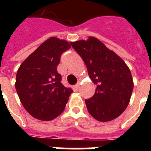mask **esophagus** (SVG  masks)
<instances>
[{"mask_svg":"<svg viewBox=\"0 0 151 151\" xmlns=\"http://www.w3.org/2000/svg\"><path fill=\"white\" fill-rule=\"evenodd\" d=\"M80 83H81V79L78 80V83H77L76 85L74 86L75 91H78V89H79V88H80Z\"/></svg>","mask_w":151,"mask_h":151,"instance_id":"esophagus-1","label":"esophagus"}]
</instances>
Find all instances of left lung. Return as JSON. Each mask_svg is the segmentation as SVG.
<instances>
[{
  "instance_id": "8db88e82",
  "label": "left lung",
  "mask_w": 151,
  "mask_h": 151,
  "mask_svg": "<svg viewBox=\"0 0 151 151\" xmlns=\"http://www.w3.org/2000/svg\"><path fill=\"white\" fill-rule=\"evenodd\" d=\"M70 44L82 57L91 80L97 85L94 96L85 100L88 113L100 122L119 116L129 105L134 87L129 66L94 37Z\"/></svg>"
}]
</instances>
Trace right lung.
I'll list each match as a JSON object with an SVG mask.
<instances>
[{
  "instance_id": "obj_1",
  "label": "right lung",
  "mask_w": 151,
  "mask_h": 151,
  "mask_svg": "<svg viewBox=\"0 0 151 151\" xmlns=\"http://www.w3.org/2000/svg\"><path fill=\"white\" fill-rule=\"evenodd\" d=\"M71 45L51 37L26 58L17 70L15 87L26 111L42 121L53 120L64 110L73 91L61 83L57 72L61 54Z\"/></svg>"
}]
</instances>
